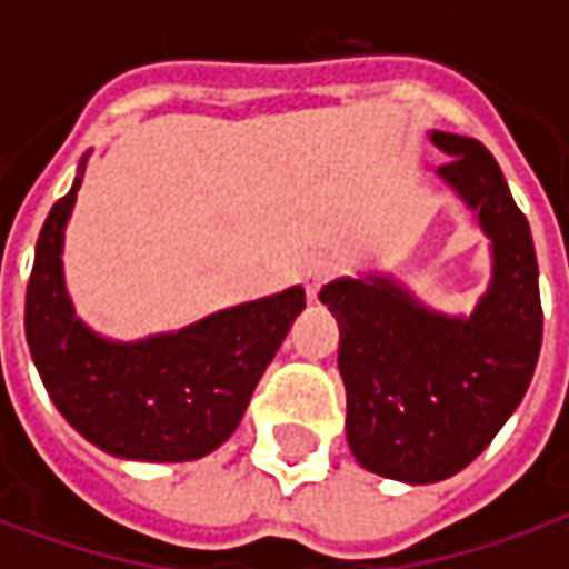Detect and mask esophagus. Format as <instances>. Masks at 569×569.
I'll return each mask as SVG.
<instances>
[{
	"mask_svg": "<svg viewBox=\"0 0 569 569\" xmlns=\"http://www.w3.org/2000/svg\"><path fill=\"white\" fill-rule=\"evenodd\" d=\"M332 261L329 259H310L305 261V268H301V283H305V292H308V298L313 301L317 298V292H320V286L332 277Z\"/></svg>",
	"mask_w": 569,
	"mask_h": 569,
	"instance_id": "obj_1",
	"label": "esophagus"
}]
</instances>
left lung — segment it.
Segmentation results:
<instances>
[{
  "label": "left lung",
  "mask_w": 569,
  "mask_h": 569,
  "mask_svg": "<svg viewBox=\"0 0 569 569\" xmlns=\"http://www.w3.org/2000/svg\"><path fill=\"white\" fill-rule=\"evenodd\" d=\"M451 161L439 179L490 240V280L472 313H439L390 273L338 277L320 301L338 320L347 445L362 469L406 485L457 476L521 406L542 305L533 237L500 163L469 137L432 130Z\"/></svg>",
  "instance_id": "1"
}]
</instances>
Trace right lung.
Listing matches in <instances>:
<instances>
[{"label":"right lung","instance_id":"add662e5","mask_svg":"<svg viewBox=\"0 0 569 569\" xmlns=\"http://www.w3.org/2000/svg\"><path fill=\"white\" fill-rule=\"evenodd\" d=\"M88 154L36 243L23 317L32 362L57 411L100 451L142 463L200 460L243 420L256 383L305 310V289L289 286L140 341L93 332L63 277V237Z\"/></svg>","mask_w":569,"mask_h":569}]
</instances>
